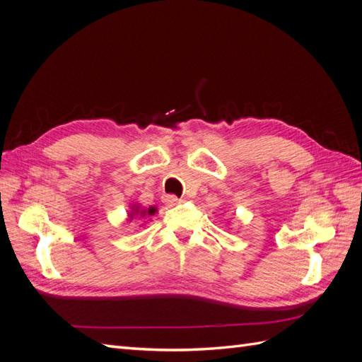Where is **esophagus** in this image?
<instances>
[{
    "label": "esophagus",
    "instance_id": "esophagus-1",
    "mask_svg": "<svg viewBox=\"0 0 362 362\" xmlns=\"http://www.w3.org/2000/svg\"><path fill=\"white\" fill-rule=\"evenodd\" d=\"M163 202L172 206V205H177L178 202H181V199H178L175 194H166V196H163Z\"/></svg>",
    "mask_w": 362,
    "mask_h": 362
}]
</instances>
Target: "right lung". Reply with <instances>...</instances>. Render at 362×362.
I'll return each mask as SVG.
<instances>
[{"label": "right lung", "instance_id": "obj_1", "mask_svg": "<svg viewBox=\"0 0 362 362\" xmlns=\"http://www.w3.org/2000/svg\"><path fill=\"white\" fill-rule=\"evenodd\" d=\"M157 213V206H149V208H141V206H139V205H134V206H131V213L128 214V217H129V221L131 218H133L134 216H140V217H151V216H154Z\"/></svg>", "mask_w": 362, "mask_h": 362}]
</instances>
